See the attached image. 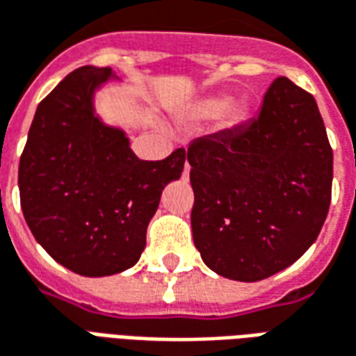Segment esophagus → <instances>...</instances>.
<instances>
[{
    "instance_id": "1",
    "label": "esophagus",
    "mask_w": 356,
    "mask_h": 356,
    "mask_svg": "<svg viewBox=\"0 0 356 356\" xmlns=\"http://www.w3.org/2000/svg\"><path fill=\"white\" fill-rule=\"evenodd\" d=\"M190 172V165H186V170H184V174H188Z\"/></svg>"
}]
</instances>
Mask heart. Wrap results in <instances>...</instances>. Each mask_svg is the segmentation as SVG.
I'll return each instance as SVG.
<instances>
[{
	"label": "heart",
	"instance_id": "b5f03b06",
	"mask_svg": "<svg viewBox=\"0 0 356 356\" xmlns=\"http://www.w3.org/2000/svg\"><path fill=\"white\" fill-rule=\"evenodd\" d=\"M228 97H209L199 102L193 109H191V117L193 118H216L222 115L224 111L228 109Z\"/></svg>",
	"mask_w": 356,
	"mask_h": 356
}]
</instances>
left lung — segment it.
Masks as SVG:
<instances>
[{
  "mask_svg": "<svg viewBox=\"0 0 356 356\" xmlns=\"http://www.w3.org/2000/svg\"><path fill=\"white\" fill-rule=\"evenodd\" d=\"M191 230L203 263L259 282L293 264L326 220L334 153L311 93L286 76L254 118L188 147Z\"/></svg>",
  "mask_w": 356,
  "mask_h": 356,
  "instance_id": "1",
  "label": "left lung"
}]
</instances>
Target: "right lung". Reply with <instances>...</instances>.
<instances>
[{
  "label": "right lung",
  "mask_w": 356,
  "mask_h": 356,
  "mask_svg": "<svg viewBox=\"0 0 356 356\" xmlns=\"http://www.w3.org/2000/svg\"><path fill=\"white\" fill-rule=\"evenodd\" d=\"M117 80L80 67L38 105L19 165L24 220L65 268L88 278L132 268L165 186L182 176L186 151L142 161L124 130L95 115V92Z\"/></svg>",
  "instance_id": "1"
}]
</instances>
